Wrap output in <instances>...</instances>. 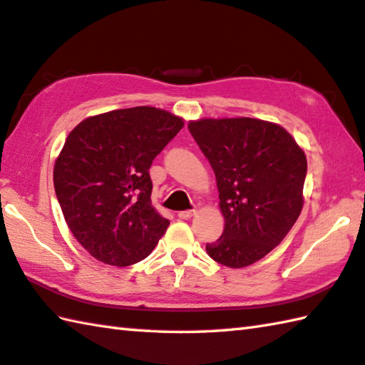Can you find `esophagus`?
I'll use <instances>...</instances> for the list:
<instances>
[{"instance_id": "esophagus-1", "label": "esophagus", "mask_w": 365, "mask_h": 365, "mask_svg": "<svg viewBox=\"0 0 365 365\" xmlns=\"http://www.w3.org/2000/svg\"><path fill=\"white\" fill-rule=\"evenodd\" d=\"M193 215H196V209L178 212V218H182V220H188V218H191Z\"/></svg>"}]
</instances>
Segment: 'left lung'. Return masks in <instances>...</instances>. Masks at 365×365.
<instances>
[{"mask_svg":"<svg viewBox=\"0 0 365 365\" xmlns=\"http://www.w3.org/2000/svg\"><path fill=\"white\" fill-rule=\"evenodd\" d=\"M188 129L214 169L225 218L222 236L205 250L225 267H249L300 215L307 156L286 129L262 119H200Z\"/></svg>","mask_w":365,"mask_h":365,"instance_id":"left-lung-1","label":"left lung"}]
</instances>
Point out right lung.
<instances>
[{"instance_id":"add662e5","label":"right lung","mask_w":365,"mask_h":365,"mask_svg":"<svg viewBox=\"0 0 365 365\" xmlns=\"http://www.w3.org/2000/svg\"><path fill=\"white\" fill-rule=\"evenodd\" d=\"M183 128L155 107L113 110L73 129L54 165V188L73 236L107 264L147 258L169 227L151 205L150 168Z\"/></svg>"}]
</instances>
